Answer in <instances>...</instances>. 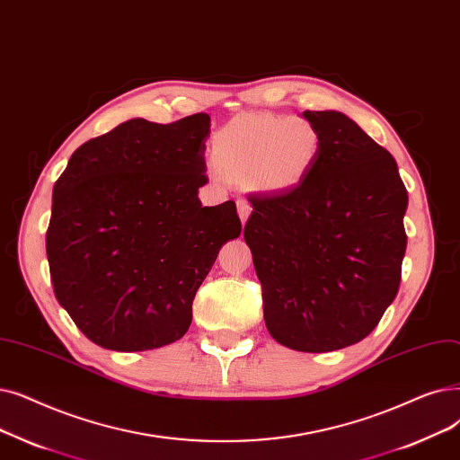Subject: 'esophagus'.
I'll use <instances>...</instances> for the list:
<instances>
[{
  "label": "esophagus",
  "instance_id": "1",
  "mask_svg": "<svg viewBox=\"0 0 460 460\" xmlns=\"http://www.w3.org/2000/svg\"><path fill=\"white\" fill-rule=\"evenodd\" d=\"M236 210H238V216H241V222L244 224L248 216H250V212H252L250 203L248 201H236Z\"/></svg>",
  "mask_w": 460,
  "mask_h": 460
}]
</instances>
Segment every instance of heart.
I'll use <instances>...</instances> for the list:
<instances>
[{
    "label": "heart",
    "instance_id": "1",
    "mask_svg": "<svg viewBox=\"0 0 460 460\" xmlns=\"http://www.w3.org/2000/svg\"><path fill=\"white\" fill-rule=\"evenodd\" d=\"M322 152V133L306 118L238 114L212 138V162L229 181L282 193L301 184Z\"/></svg>",
    "mask_w": 460,
    "mask_h": 460
}]
</instances>
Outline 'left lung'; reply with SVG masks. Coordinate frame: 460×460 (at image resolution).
<instances>
[{
	"instance_id": "left-lung-1",
	"label": "left lung",
	"mask_w": 460,
	"mask_h": 460,
	"mask_svg": "<svg viewBox=\"0 0 460 460\" xmlns=\"http://www.w3.org/2000/svg\"><path fill=\"white\" fill-rule=\"evenodd\" d=\"M322 152L296 188L248 197L246 244L276 342L325 353L361 342L394 301L408 191L394 157L336 111H305Z\"/></svg>"
}]
</instances>
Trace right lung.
Masks as SVG:
<instances>
[{"instance_id":"right-lung-1","label":"right lung","mask_w":460,"mask_h":460,"mask_svg":"<svg viewBox=\"0 0 460 460\" xmlns=\"http://www.w3.org/2000/svg\"><path fill=\"white\" fill-rule=\"evenodd\" d=\"M210 116L128 119L78 146L54 184L47 257L54 295L97 346L145 351L182 338L236 207H201Z\"/></svg>"}]
</instances>
